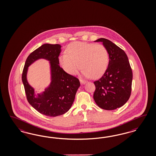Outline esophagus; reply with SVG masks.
<instances>
[{
    "instance_id": "1",
    "label": "esophagus",
    "mask_w": 156,
    "mask_h": 156,
    "mask_svg": "<svg viewBox=\"0 0 156 156\" xmlns=\"http://www.w3.org/2000/svg\"><path fill=\"white\" fill-rule=\"evenodd\" d=\"M80 83H81V85H85V83H86V81L83 80H80Z\"/></svg>"
}]
</instances>
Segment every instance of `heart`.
I'll return each instance as SVG.
<instances>
[{"label":"heart","instance_id":"1","mask_svg":"<svg viewBox=\"0 0 156 156\" xmlns=\"http://www.w3.org/2000/svg\"><path fill=\"white\" fill-rule=\"evenodd\" d=\"M66 54L59 57L62 69L69 74L76 75L81 67L86 78H98L106 72L109 63V53L102 44L76 42L66 48Z\"/></svg>","mask_w":156,"mask_h":156}]
</instances>
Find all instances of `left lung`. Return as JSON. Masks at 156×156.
I'll use <instances>...</instances> for the list:
<instances>
[{"mask_svg": "<svg viewBox=\"0 0 156 156\" xmlns=\"http://www.w3.org/2000/svg\"><path fill=\"white\" fill-rule=\"evenodd\" d=\"M94 42H102L109 53L108 67L102 76L94 82L95 86L93 98L101 109L112 110L121 108L129 99L133 73L125 51L105 38Z\"/></svg>", "mask_w": 156, "mask_h": 156, "instance_id": "obj_1", "label": "left lung"}]
</instances>
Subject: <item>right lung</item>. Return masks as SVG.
I'll list each match as a JSON object with an SVG mask.
<instances>
[{"instance_id":"right-lung-1","label":"right lung","mask_w":156,"mask_h":156,"mask_svg":"<svg viewBox=\"0 0 156 156\" xmlns=\"http://www.w3.org/2000/svg\"><path fill=\"white\" fill-rule=\"evenodd\" d=\"M61 52L60 44H43L28 55L22 73V79L29 104L38 112L48 117H57L67 112L80 86L78 78L67 74L59 65L58 57ZM40 58L49 61L51 82L44 92L36 95L33 88L28 83L27 74L28 67Z\"/></svg>"}]
</instances>
